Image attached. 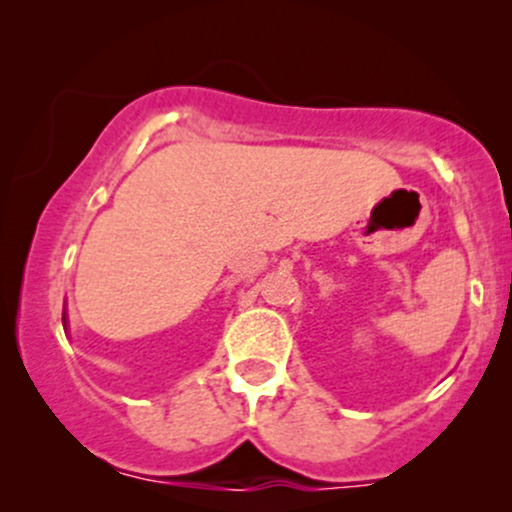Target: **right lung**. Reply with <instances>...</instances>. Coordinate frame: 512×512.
Listing matches in <instances>:
<instances>
[{
    "instance_id": "right-lung-1",
    "label": "right lung",
    "mask_w": 512,
    "mask_h": 512,
    "mask_svg": "<svg viewBox=\"0 0 512 512\" xmlns=\"http://www.w3.org/2000/svg\"><path fill=\"white\" fill-rule=\"evenodd\" d=\"M62 322H64V317H62Z\"/></svg>"
}]
</instances>
